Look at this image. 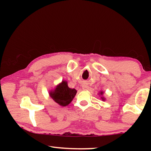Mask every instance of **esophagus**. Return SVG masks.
Segmentation results:
<instances>
[{
    "instance_id": "34e87169",
    "label": "esophagus",
    "mask_w": 151,
    "mask_h": 151,
    "mask_svg": "<svg viewBox=\"0 0 151 151\" xmlns=\"http://www.w3.org/2000/svg\"><path fill=\"white\" fill-rule=\"evenodd\" d=\"M82 88H83V90L86 91V90H88L89 86L87 85H86V84H84V85H83V86H82Z\"/></svg>"
}]
</instances>
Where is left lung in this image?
I'll return each instance as SVG.
<instances>
[{"label": "left lung", "instance_id": "1", "mask_svg": "<svg viewBox=\"0 0 151 151\" xmlns=\"http://www.w3.org/2000/svg\"><path fill=\"white\" fill-rule=\"evenodd\" d=\"M103 94H104V92H103V91H101L100 92H99L98 94L99 95V96H101V100L103 101H104L106 100V99H105V98H104V97L103 96Z\"/></svg>", "mask_w": 151, "mask_h": 151}]
</instances>
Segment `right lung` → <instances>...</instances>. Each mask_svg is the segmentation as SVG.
Listing matches in <instances>:
<instances>
[{
    "instance_id": "add662e5",
    "label": "right lung",
    "mask_w": 151,
    "mask_h": 151,
    "mask_svg": "<svg viewBox=\"0 0 151 151\" xmlns=\"http://www.w3.org/2000/svg\"><path fill=\"white\" fill-rule=\"evenodd\" d=\"M76 93V89L68 87L67 82L62 81L55 89L50 91L48 94L55 103L61 106H66L71 103Z\"/></svg>"
}]
</instances>
